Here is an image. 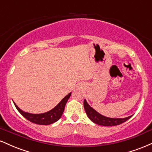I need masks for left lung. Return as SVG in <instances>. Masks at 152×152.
Segmentation results:
<instances>
[{
	"instance_id": "8db88e82",
	"label": "left lung",
	"mask_w": 152,
	"mask_h": 152,
	"mask_svg": "<svg viewBox=\"0 0 152 152\" xmlns=\"http://www.w3.org/2000/svg\"><path fill=\"white\" fill-rule=\"evenodd\" d=\"M83 106H84L85 111H86L87 116L90 118L91 121L96 124L101 125V126H116V125L121 124L124 122L126 121L127 120L129 119L132 116H128L125 118H110L106 117L99 114L98 111H96L95 109L91 106L88 102H86V99H84L83 102Z\"/></svg>"
}]
</instances>
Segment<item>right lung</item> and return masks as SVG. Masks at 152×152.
<instances>
[{
  "instance_id": "1",
  "label": "right lung",
  "mask_w": 152,
  "mask_h": 152,
  "mask_svg": "<svg viewBox=\"0 0 152 152\" xmlns=\"http://www.w3.org/2000/svg\"><path fill=\"white\" fill-rule=\"evenodd\" d=\"M71 95V93H69L53 109L47 111V112L42 113V114H31V113L23 111L15 104V103L13 101V102L17 110L26 119L31 121L32 123L36 124L49 125L53 123H55L56 121H58L61 117L64 109H65L66 103H67L69 99L70 98Z\"/></svg>"
}]
</instances>
